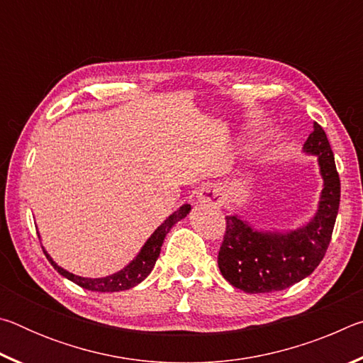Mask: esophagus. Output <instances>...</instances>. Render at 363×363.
I'll return each instance as SVG.
<instances>
[{
	"label": "esophagus",
	"mask_w": 363,
	"mask_h": 363,
	"mask_svg": "<svg viewBox=\"0 0 363 363\" xmlns=\"http://www.w3.org/2000/svg\"><path fill=\"white\" fill-rule=\"evenodd\" d=\"M196 200H199L201 205L220 206L224 201L223 189L216 186V184H206V186L200 189L199 195H196Z\"/></svg>",
	"instance_id": "obj_1"
}]
</instances>
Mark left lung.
<instances>
[{"label": "left lung", "mask_w": 363, "mask_h": 363, "mask_svg": "<svg viewBox=\"0 0 363 363\" xmlns=\"http://www.w3.org/2000/svg\"><path fill=\"white\" fill-rule=\"evenodd\" d=\"M304 143L317 157L322 192L317 210L294 229H257L240 214L225 216V235L218 264L223 277L245 293H272L298 284L323 259L340 210L341 184L327 134L314 123Z\"/></svg>", "instance_id": "8db88e82"}]
</instances>
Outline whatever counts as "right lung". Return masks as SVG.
I'll return each mask as SVG.
<instances>
[{"instance_id":"obj_1","label":"right lung","mask_w":363,"mask_h":363,"mask_svg":"<svg viewBox=\"0 0 363 363\" xmlns=\"http://www.w3.org/2000/svg\"><path fill=\"white\" fill-rule=\"evenodd\" d=\"M189 203H184L182 206L177 208L174 213H171L169 216L160 224L155 230H153L152 235L147 238V242L143 245V248L139 250V253L133 257V261H130L126 264L125 267L120 269L118 272L106 275V277H79V275H75L65 270L64 267H60L59 264L52 259L51 255L48 253L43 247V251L48 257V261L51 262V266L57 270V272L62 275V277L69 279L73 284L79 285L84 290H91V291H101V293H113V291H125L130 290V288H134L136 285H139L140 281H144L149 274L152 272L153 266L160 256V251H162V245L167 233L173 229L176 225V223H179L181 219H184L190 213ZM38 237L41 238L40 232Z\"/></svg>"}]
</instances>
